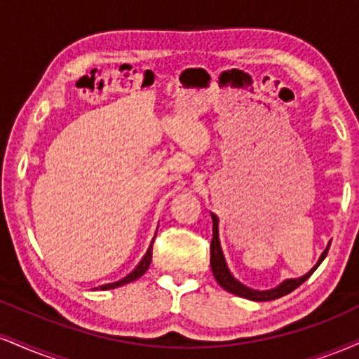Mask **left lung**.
Wrapping results in <instances>:
<instances>
[{
  "mask_svg": "<svg viewBox=\"0 0 359 359\" xmlns=\"http://www.w3.org/2000/svg\"><path fill=\"white\" fill-rule=\"evenodd\" d=\"M327 249L330 245L325 249V252L321 254L319 261L316 262V266L309 271L308 274L301 276L297 279H286L284 283H280L278 287L274 289H267V291H257V289H250L248 286H244L243 283H239L234 276H232L231 271H229L226 257H224L222 248H221V239H219V219L217 215L212 214V241H210V267H212V274L215 280H217L221 286L226 289V291L232 292V294L239 296V297H245V299L250 301H273L278 299V297H283L289 294L291 291H294L296 287H299L301 284L304 283L306 279L309 278L314 271L318 269V266L321 264L323 259L326 257Z\"/></svg>",
  "mask_w": 359,
  "mask_h": 359,
  "instance_id": "8db88e82",
  "label": "left lung"
}]
</instances>
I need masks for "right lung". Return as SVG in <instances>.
Listing matches in <instances>:
<instances>
[{"label": "right lung", "instance_id": "obj_1", "mask_svg": "<svg viewBox=\"0 0 359 359\" xmlns=\"http://www.w3.org/2000/svg\"><path fill=\"white\" fill-rule=\"evenodd\" d=\"M157 229H158V227H157ZM155 236H157V232H155ZM154 239H155V237H154ZM152 244H154V241H152ZM152 244H150V248H149V250H147V252H145V256L142 257V261L138 262V266L135 267V269L132 271L130 274L125 276L123 279L116 280V283H111V284H103V286H100V289H103V291H107V289H115V287H120V286H123V284L132 283V280H135V279L140 278V276H144V274L147 273V269H149L150 262H152Z\"/></svg>", "mask_w": 359, "mask_h": 359}]
</instances>
